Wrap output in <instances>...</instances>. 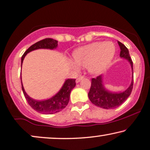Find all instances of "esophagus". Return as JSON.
<instances>
[{
    "mask_svg": "<svg viewBox=\"0 0 150 150\" xmlns=\"http://www.w3.org/2000/svg\"><path fill=\"white\" fill-rule=\"evenodd\" d=\"M84 76H80L79 77H77V78L76 79V82L78 83L79 82H80L82 79H84Z\"/></svg>",
    "mask_w": 150,
    "mask_h": 150,
    "instance_id": "esophagus-1",
    "label": "esophagus"
}]
</instances>
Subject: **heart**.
Segmentation results:
<instances>
[{"label": "heart", "mask_w": 150, "mask_h": 150, "mask_svg": "<svg viewBox=\"0 0 150 150\" xmlns=\"http://www.w3.org/2000/svg\"><path fill=\"white\" fill-rule=\"evenodd\" d=\"M115 54V46L112 42H96L77 49L73 52V59L77 66H86L89 73L97 75L105 69Z\"/></svg>", "instance_id": "obj_1"}]
</instances>
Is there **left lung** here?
Instances as JSON below:
<instances>
[{"mask_svg":"<svg viewBox=\"0 0 150 150\" xmlns=\"http://www.w3.org/2000/svg\"><path fill=\"white\" fill-rule=\"evenodd\" d=\"M120 47V57L126 59L131 64L133 72V61L131 60L127 47L119 42ZM133 86V75L131 83L127 90L123 92H111L104 87L103 84V75H100L96 78L91 79V85L88 93L89 100L93 104L104 109H114L122 105L131 95Z\"/></svg>","mask_w":150,"mask_h":150,"instance_id":"obj_1","label":"left lung"}]
</instances>
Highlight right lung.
I'll list each match as a JSON object with an SVG mask.
<instances>
[{"instance_id":"obj_1","label":"right lung","mask_w":150,"mask_h":150,"mask_svg":"<svg viewBox=\"0 0 150 150\" xmlns=\"http://www.w3.org/2000/svg\"><path fill=\"white\" fill-rule=\"evenodd\" d=\"M57 45L58 41L52 38H45L38 41L30 46L24 52V54L21 57V64L22 65L23 59L28 52L38 50V49L54 50L57 47ZM75 85H76L75 79H68L65 81L64 85L57 94L52 96V98L44 100H37L30 98L25 91L22 84H21V89H22L23 95H24L27 102L33 110H35L38 112L42 113V114H53V113L60 112L67 106L70 100V92Z\"/></svg>"}]
</instances>
